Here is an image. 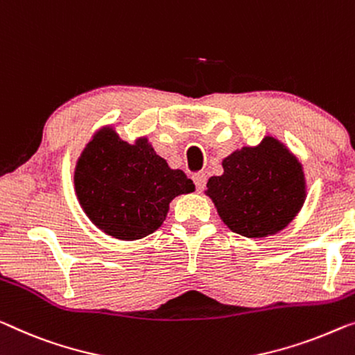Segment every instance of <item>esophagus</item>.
Listing matches in <instances>:
<instances>
[{
    "label": "esophagus",
    "instance_id": "1",
    "mask_svg": "<svg viewBox=\"0 0 355 355\" xmlns=\"http://www.w3.org/2000/svg\"><path fill=\"white\" fill-rule=\"evenodd\" d=\"M193 182L196 184V189H198L199 193H202L205 188V183H207V177H205V173L199 172V173H196V175H193Z\"/></svg>",
    "mask_w": 355,
    "mask_h": 355
}]
</instances>
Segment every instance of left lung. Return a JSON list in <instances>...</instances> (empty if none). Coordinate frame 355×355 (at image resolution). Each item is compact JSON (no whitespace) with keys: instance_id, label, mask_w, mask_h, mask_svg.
<instances>
[{"instance_id":"obj_1","label":"left lung","mask_w":355,"mask_h":355,"mask_svg":"<svg viewBox=\"0 0 355 355\" xmlns=\"http://www.w3.org/2000/svg\"><path fill=\"white\" fill-rule=\"evenodd\" d=\"M223 171L209 180L205 193L232 232L245 237L276 234L303 207V167L274 137L225 157Z\"/></svg>"}]
</instances>
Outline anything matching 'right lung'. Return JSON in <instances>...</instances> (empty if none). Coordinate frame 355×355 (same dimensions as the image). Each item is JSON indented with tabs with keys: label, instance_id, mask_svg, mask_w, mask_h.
<instances>
[{
	"label": "right lung",
	"instance_id": "obj_1",
	"mask_svg": "<svg viewBox=\"0 0 355 355\" xmlns=\"http://www.w3.org/2000/svg\"><path fill=\"white\" fill-rule=\"evenodd\" d=\"M75 189L98 230L135 241L159 230L171 200L193 193L194 184L182 171L168 167L145 137L129 145L108 127L84 148L75 168Z\"/></svg>",
	"mask_w": 355,
	"mask_h": 355
}]
</instances>
